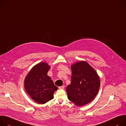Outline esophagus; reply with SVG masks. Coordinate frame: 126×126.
Here are the masks:
<instances>
[{
  "label": "esophagus",
  "mask_w": 126,
  "mask_h": 126,
  "mask_svg": "<svg viewBox=\"0 0 126 126\" xmlns=\"http://www.w3.org/2000/svg\"><path fill=\"white\" fill-rule=\"evenodd\" d=\"M59 89H62V90H63V89H64V86H62L59 87Z\"/></svg>",
  "instance_id": "esophagus-1"
}]
</instances>
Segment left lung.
<instances>
[{"label":"left lung","instance_id":"left-lung-1","mask_svg":"<svg viewBox=\"0 0 126 126\" xmlns=\"http://www.w3.org/2000/svg\"><path fill=\"white\" fill-rule=\"evenodd\" d=\"M71 83L67 86L68 99L78 106L92 102L99 92L100 80L95 69L86 61L71 65Z\"/></svg>","mask_w":126,"mask_h":126}]
</instances>
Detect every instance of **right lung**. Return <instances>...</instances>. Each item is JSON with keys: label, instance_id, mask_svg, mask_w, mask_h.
Instances as JSON below:
<instances>
[{"label": "right lung", "instance_id": "1", "mask_svg": "<svg viewBox=\"0 0 126 126\" xmlns=\"http://www.w3.org/2000/svg\"><path fill=\"white\" fill-rule=\"evenodd\" d=\"M50 66L45 62L35 65L24 79V89L31 98L39 104H44L53 98L58 88L47 76Z\"/></svg>", "mask_w": 126, "mask_h": 126}]
</instances>
